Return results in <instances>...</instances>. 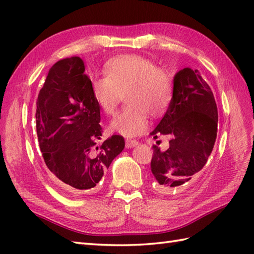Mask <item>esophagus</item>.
<instances>
[{
	"label": "esophagus",
	"instance_id": "obj_1",
	"mask_svg": "<svg viewBox=\"0 0 254 254\" xmlns=\"http://www.w3.org/2000/svg\"><path fill=\"white\" fill-rule=\"evenodd\" d=\"M138 145V141L136 139H127L126 140V146L127 148H132V147H135Z\"/></svg>",
	"mask_w": 254,
	"mask_h": 254
}]
</instances>
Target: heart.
I'll list each match as a JSON object with an SVG mask.
<instances>
[{"instance_id": "b5f03b06", "label": "heart", "mask_w": 254, "mask_h": 254, "mask_svg": "<svg viewBox=\"0 0 254 254\" xmlns=\"http://www.w3.org/2000/svg\"><path fill=\"white\" fill-rule=\"evenodd\" d=\"M106 74L91 78V93L106 115H113L127 94L128 106L117 115L110 129L126 137L143 133L148 127V113L159 117L173 98V81L163 68L140 55H119L105 64Z\"/></svg>"}]
</instances>
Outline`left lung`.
Masks as SVG:
<instances>
[{
    "instance_id": "8db88e82",
    "label": "left lung",
    "mask_w": 254,
    "mask_h": 254,
    "mask_svg": "<svg viewBox=\"0 0 254 254\" xmlns=\"http://www.w3.org/2000/svg\"><path fill=\"white\" fill-rule=\"evenodd\" d=\"M217 107L209 84L198 70L184 68L175 74L173 98L160 123L150 133L169 136V147L152 146L150 170L160 192L181 190L196 180L207 163L217 133Z\"/></svg>"
}]
</instances>
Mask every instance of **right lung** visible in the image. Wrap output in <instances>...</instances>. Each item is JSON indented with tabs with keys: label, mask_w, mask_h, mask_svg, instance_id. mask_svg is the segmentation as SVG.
Masks as SVG:
<instances>
[{
	"label": "right lung",
	"mask_w": 254,
	"mask_h": 254,
	"mask_svg": "<svg viewBox=\"0 0 254 254\" xmlns=\"http://www.w3.org/2000/svg\"><path fill=\"white\" fill-rule=\"evenodd\" d=\"M78 56L53 64L37 100V134L47 172L63 190L74 194L98 186L111 161L125 148L113 135L102 144L100 110Z\"/></svg>",
	"instance_id": "obj_1"
}]
</instances>
